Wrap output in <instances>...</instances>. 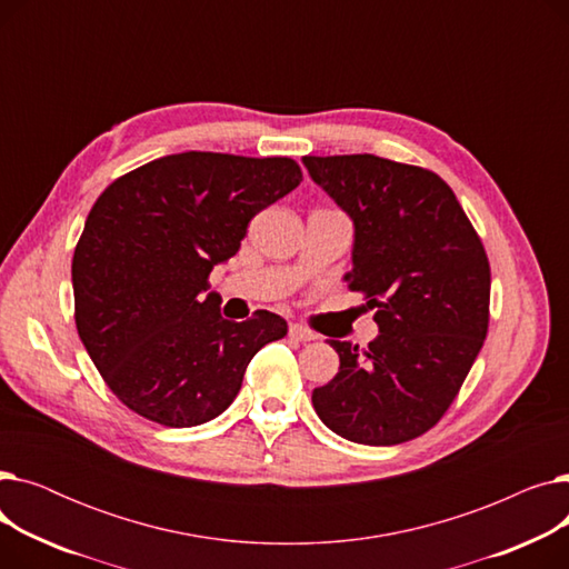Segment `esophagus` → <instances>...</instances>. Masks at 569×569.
<instances>
[{
  "label": "esophagus",
  "instance_id": "34e87169",
  "mask_svg": "<svg viewBox=\"0 0 569 569\" xmlns=\"http://www.w3.org/2000/svg\"><path fill=\"white\" fill-rule=\"evenodd\" d=\"M288 337H290L292 341H300V343H305V341H313V339H316V332L307 330V327H302V325H290Z\"/></svg>",
  "mask_w": 569,
  "mask_h": 569
}]
</instances>
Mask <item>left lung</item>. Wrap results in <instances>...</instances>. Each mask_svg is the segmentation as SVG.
I'll return each instance as SVG.
<instances>
[{
    "label": "left lung",
    "instance_id": "1",
    "mask_svg": "<svg viewBox=\"0 0 569 569\" xmlns=\"http://www.w3.org/2000/svg\"><path fill=\"white\" fill-rule=\"evenodd\" d=\"M355 223L348 288L376 309L367 350L330 339L339 373L316 387L320 420L346 440L399 445L457 399L489 330L491 269L455 191L420 166L373 154L305 157Z\"/></svg>",
    "mask_w": 569,
    "mask_h": 569
}]
</instances>
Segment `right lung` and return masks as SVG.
<instances>
[{
  "mask_svg": "<svg viewBox=\"0 0 569 569\" xmlns=\"http://www.w3.org/2000/svg\"><path fill=\"white\" fill-rule=\"evenodd\" d=\"M302 182L288 157L184 152L149 161L97 198L76 244V327L112 395L172 429L219 417L281 316L221 318L209 272L251 219Z\"/></svg>",
  "mask_w": 569,
  "mask_h": 569,
  "instance_id": "right-lung-1",
  "label": "right lung"
}]
</instances>
